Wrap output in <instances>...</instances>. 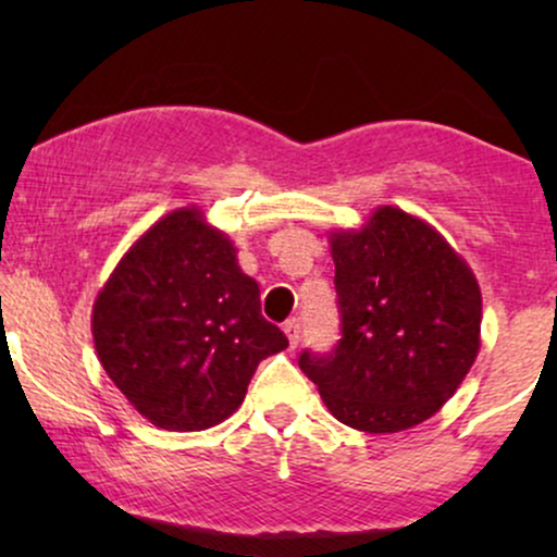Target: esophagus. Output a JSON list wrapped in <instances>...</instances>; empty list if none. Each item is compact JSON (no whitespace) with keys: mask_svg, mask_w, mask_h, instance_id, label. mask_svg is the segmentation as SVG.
<instances>
[{"mask_svg":"<svg viewBox=\"0 0 557 557\" xmlns=\"http://www.w3.org/2000/svg\"><path fill=\"white\" fill-rule=\"evenodd\" d=\"M283 330H285L287 345H290V348H296L298 337H300V324H298V319H287V322L283 324Z\"/></svg>","mask_w":557,"mask_h":557,"instance_id":"34e87169","label":"esophagus"}]
</instances>
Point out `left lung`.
<instances>
[{
  "label": "left lung",
  "instance_id": "1",
  "mask_svg": "<svg viewBox=\"0 0 557 557\" xmlns=\"http://www.w3.org/2000/svg\"><path fill=\"white\" fill-rule=\"evenodd\" d=\"M341 332L332 354L304 350L300 372L330 413L369 434L421 424L474 367L482 290L432 225L398 207L330 233Z\"/></svg>",
  "mask_w": 557,
  "mask_h": 557
}]
</instances>
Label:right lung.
I'll use <instances>...</instances> for the list:
<instances>
[{
	"label": "right lung",
	"instance_id": "add662e5",
	"mask_svg": "<svg viewBox=\"0 0 557 557\" xmlns=\"http://www.w3.org/2000/svg\"><path fill=\"white\" fill-rule=\"evenodd\" d=\"M235 253L201 209H175L127 248L94 300L101 367L154 426L201 432L233 417L259 361L287 348Z\"/></svg>",
	"mask_w": 557,
	"mask_h": 557
}]
</instances>
